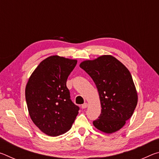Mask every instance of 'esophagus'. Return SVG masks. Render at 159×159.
<instances>
[{
    "mask_svg": "<svg viewBox=\"0 0 159 159\" xmlns=\"http://www.w3.org/2000/svg\"><path fill=\"white\" fill-rule=\"evenodd\" d=\"M81 107H82V108H83V109H85V108H87V107H88V104H87V103H86V102H85V103H84V104H82V106H81Z\"/></svg>",
    "mask_w": 159,
    "mask_h": 159,
    "instance_id": "34e87169",
    "label": "esophagus"
}]
</instances>
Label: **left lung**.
Here are the masks:
<instances>
[{"mask_svg":"<svg viewBox=\"0 0 159 159\" xmlns=\"http://www.w3.org/2000/svg\"><path fill=\"white\" fill-rule=\"evenodd\" d=\"M80 67L92 78L100 99L101 114L93 125L106 133L120 130L138 104V94L130 71L111 55L84 61Z\"/></svg>","mask_w":159,"mask_h":159,"instance_id":"obj_1","label":"left lung"}]
</instances>
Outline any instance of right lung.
I'll use <instances>...</instances> for the list:
<instances>
[{
	"instance_id": "1",
	"label": "right lung",
	"mask_w": 159,
	"mask_h": 159,
	"mask_svg": "<svg viewBox=\"0 0 159 159\" xmlns=\"http://www.w3.org/2000/svg\"><path fill=\"white\" fill-rule=\"evenodd\" d=\"M77 63L59 56L42 61L29 78L25 97L29 115L48 135L58 136L71 128L79 107L71 99L66 80Z\"/></svg>"
}]
</instances>
